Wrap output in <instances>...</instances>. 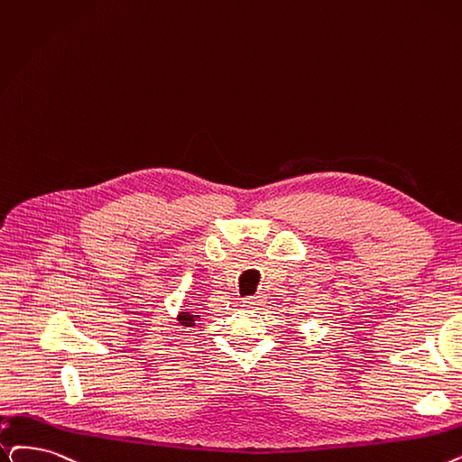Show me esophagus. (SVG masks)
<instances>
[{
  "instance_id": "1",
  "label": "esophagus",
  "mask_w": 462,
  "mask_h": 462,
  "mask_svg": "<svg viewBox=\"0 0 462 462\" xmlns=\"http://www.w3.org/2000/svg\"><path fill=\"white\" fill-rule=\"evenodd\" d=\"M263 306H264V296H260V294H254V296H249L244 300V308H247V310H260Z\"/></svg>"
}]
</instances>
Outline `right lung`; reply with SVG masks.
<instances>
[{
  "label": "right lung",
  "mask_w": 462,
  "mask_h": 462,
  "mask_svg": "<svg viewBox=\"0 0 462 462\" xmlns=\"http://www.w3.org/2000/svg\"><path fill=\"white\" fill-rule=\"evenodd\" d=\"M199 315H192V313H189V311H179V315H177V320L181 325H185V327H192L194 325V320L198 319Z\"/></svg>",
  "instance_id": "right-lung-1"
}]
</instances>
